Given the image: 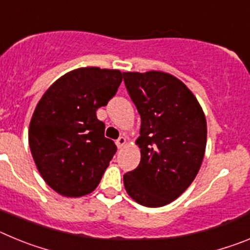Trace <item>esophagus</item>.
<instances>
[{"mask_svg": "<svg viewBox=\"0 0 250 250\" xmlns=\"http://www.w3.org/2000/svg\"><path fill=\"white\" fill-rule=\"evenodd\" d=\"M125 144H126V138H125V136H120V138L116 140V145H118L119 149H120V147H123Z\"/></svg>", "mask_w": 250, "mask_h": 250, "instance_id": "1", "label": "esophagus"}]
</instances>
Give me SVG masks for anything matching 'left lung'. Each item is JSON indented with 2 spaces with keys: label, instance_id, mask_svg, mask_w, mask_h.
<instances>
[{
  "label": "left lung",
  "instance_id": "1",
  "mask_svg": "<svg viewBox=\"0 0 250 250\" xmlns=\"http://www.w3.org/2000/svg\"><path fill=\"white\" fill-rule=\"evenodd\" d=\"M140 114L138 167L124 175L127 194L159 208L182 195L199 171L207 145V120L193 92L161 71L123 72Z\"/></svg>",
  "mask_w": 250,
  "mask_h": 250
}]
</instances>
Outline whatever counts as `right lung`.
Listing matches in <instances>:
<instances>
[{
    "mask_svg": "<svg viewBox=\"0 0 250 250\" xmlns=\"http://www.w3.org/2000/svg\"><path fill=\"white\" fill-rule=\"evenodd\" d=\"M121 81L119 70L77 68L55 81L37 104L28 144L43 180L61 195L91 193L118 150L104 135L96 110L114 98Z\"/></svg>",
    "mask_w": 250,
    "mask_h": 250,
    "instance_id": "add662e5",
    "label": "right lung"
}]
</instances>
